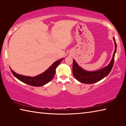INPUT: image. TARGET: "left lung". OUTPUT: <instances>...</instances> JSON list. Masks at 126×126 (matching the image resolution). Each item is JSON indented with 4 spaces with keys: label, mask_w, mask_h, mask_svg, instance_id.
<instances>
[{
    "label": "left lung",
    "mask_w": 126,
    "mask_h": 126,
    "mask_svg": "<svg viewBox=\"0 0 126 126\" xmlns=\"http://www.w3.org/2000/svg\"><path fill=\"white\" fill-rule=\"evenodd\" d=\"M113 40L115 44V50L113 55V57L110 63L107 67H104L98 71L94 72H88L84 71L82 68L78 66L76 61L73 60V74L74 77L79 82L86 84H92L96 83L104 78L105 77L110 73L113 66L114 61V55L116 52L117 44L113 37Z\"/></svg>",
    "instance_id": "8db88e82"
}]
</instances>
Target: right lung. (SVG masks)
<instances>
[{
    "label": "right lung",
    "instance_id": "add662e5",
    "mask_svg": "<svg viewBox=\"0 0 126 126\" xmlns=\"http://www.w3.org/2000/svg\"><path fill=\"white\" fill-rule=\"evenodd\" d=\"M63 59L64 58H62L58 61L55 62L44 73L40 74L37 76L34 77L20 75V74L16 73L13 70H11L13 74L22 82L27 84H29L30 86L40 87L48 83L50 80H52L55 75V69H56L57 67H58Z\"/></svg>",
    "mask_w": 126,
    "mask_h": 126
}]
</instances>
